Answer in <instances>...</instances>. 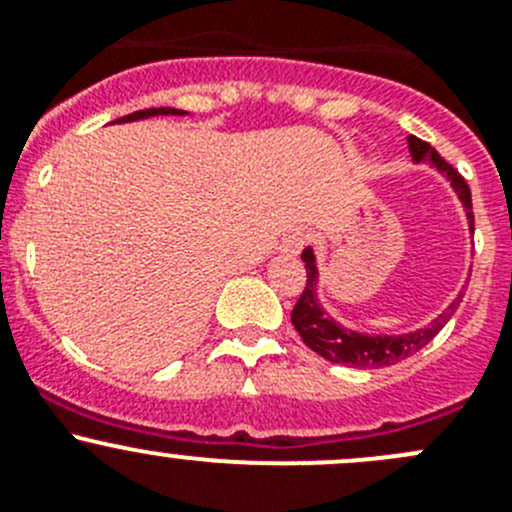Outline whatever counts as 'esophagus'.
<instances>
[{"label": "esophagus", "mask_w": 512, "mask_h": 512, "mask_svg": "<svg viewBox=\"0 0 512 512\" xmlns=\"http://www.w3.org/2000/svg\"><path fill=\"white\" fill-rule=\"evenodd\" d=\"M306 244H308V236L303 234V231H291V234L283 239L281 251L286 256H298L303 249H306Z\"/></svg>", "instance_id": "esophagus-1"}]
</instances>
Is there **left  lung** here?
<instances>
[{"label":"left lung","mask_w":512,"mask_h":512,"mask_svg":"<svg viewBox=\"0 0 512 512\" xmlns=\"http://www.w3.org/2000/svg\"><path fill=\"white\" fill-rule=\"evenodd\" d=\"M408 151H411L413 164H426L435 166L445 179L450 181L453 191L458 194L460 204H463L465 219H468V229L473 231V201H470V189L465 184L463 176L443 161V156L433 149V146L421 141L418 136H408ZM303 263H306V288H303L301 298L296 301L291 313V323L298 331V336L303 338L311 351H316L318 356L326 358L331 363H341V366H353V368H383L393 366V363L403 361V358L413 356V353L421 351L423 346H428L435 336H438L440 328L450 321V316L458 308L463 291L458 293L453 303L445 308L440 316H435L428 326L416 328V331L408 333H363L353 331V328L341 326L333 316H328L326 308L318 301V266H316V254L308 246L301 254Z\"/></svg>","instance_id":"left-lung-1"}]
</instances>
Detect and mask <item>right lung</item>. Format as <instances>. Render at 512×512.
<instances>
[{
  "mask_svg": "<svg viewBox=\"0 0 512 512\" xmlns=\"http://www.w3.org/2000/svg\"><path fill=\"white\" fill-rule=\"evenodd\" d=\"M181 116V114H186V111H181V109H171V106H159V109H141V111H134V114H129V116H121V119H116V121H139V119H149V116Z\"/></svg>",
  "mask_w": 512,
  "mask_h": 512,
  "instance_id": "obj_1",
  "label": "right lung"
}]
</instances>
